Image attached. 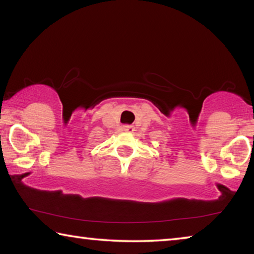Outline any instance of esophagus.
I'll list each match as a JSON object with an SVG mask.
<instances>
[{
    "instance_id": "34e87169",
    "label": "esophagus",
    "mask_w": 254,
    "mask_h": 254,
    "mask_svg": "<svg viewBox=\"0 0 254 254\" xmlns=\"http://www.w3.org/2000/svg\"><path fill=\"white\" fill-rule=\"evenodd\" d=\"M122 130L124 131V132H127V133H132L133 131H134V127L133 126H123L122 127Z\"/></svg>"
}]
</instances>
